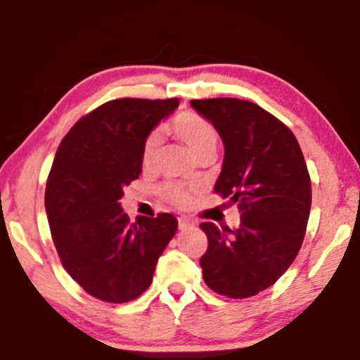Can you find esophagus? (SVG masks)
I'll return each mask as SVG.
<instances>
[{"label": "esophagus", "instance_id": "1", "mask_svg": "<svg viewBox=\"0 0 360 360\" xmlns=\"http://www.w3.org/2000/svg\"><path fill=\"white\" fill-rule=\"evenodd\" d=\"M194 223L191 220H188V218H179V230H188L191 229Z\"/></svg>", "mask_w": 360, "mask_h": 360}]
</instances>
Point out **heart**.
Returning a JSON list of instances; mask_svg holds the SVG:
<instances>
[{"instance_id":"b5f03b06","label":"heart","mask_w":360,"mask_h":360,"mask_svg":"<svg viewBox=\"0 0 360 360\" xmlns=\"http://www.w3.org/2000/svg\"><path fill=\"white\" fill-rule=\"evenodd\" d=\"M172 128H174L176 134L191 147L194 154H198V152L205 150V148L208 147H217V128H214L205 117H201V115L193 113V111H183V113H179L174 120H172ZM159 130H152L150 134L147 135L146 143H143V164L152 162L157 147H159ZM193 194L194 189L186 188L183 184L169 183L162 188V196L166 198L167 201H171L172 205L181 206V208H186V206L193 203Z\"/></svg>"}]
</instances>
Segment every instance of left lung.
I'll list each match as a JSON object with an SVG mask.
<instances>
[{
  "mask_svg": "<svg viewBox=\"0 0 360 360\" xmlns=\"http://www.w3.org/2000/svg\"><path fill=\"white\" fill-rule=\"evenodd\" d=\"M225 143L214 193L238 205L240 226L201 223L206 286L226 298L255 296L296 259L311 208V181L295 134L269 111L237 98L191 100Z\"/></svg>",
  "mask_w": 360,
  "mask_h": 360,
  "instance_id": "1",
  "label": "left lung"
}]
</instances>
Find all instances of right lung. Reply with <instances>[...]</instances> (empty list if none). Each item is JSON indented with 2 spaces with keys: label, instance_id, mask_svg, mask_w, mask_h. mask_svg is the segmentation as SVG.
Wrapping results in <instances>:
<instances>
[{
  "label": "right lung",
  "instance_id": "obj_1",
  "mask_svg": "<svg viewBox=\"0 0 360 360\" xmlns=\"http://www.w3.org/2000/svg\"><path fill=\"white\" fill-rule=\"evenodd\" d=\"M177 105V98L111 100L77 120L57 148L45 186L49 226L64 269L93 298H139L174 237V214L130 221L118 201L142 172L147 135Z\"/></svg>",
  "mask_w": 360,
  "mask_h": 360
}]
</instances>
